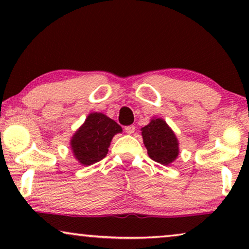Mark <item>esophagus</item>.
Returning <instances> with one entry per match:
<instances>
[{
  "instance_id": "esophagus-1",
  "label": "esophagus",
  "mask_w": 249,
  "mask_h": 249,
  "mask_svg": "<svg viewBox=\"0 0 249 249\" xmlns=\"http://www.w3.org/2000/svg\"><path fill=\"white\" fill-rule=\"evenodd\" d=\"M135 129H136V127H135V125H132V124H131V125H127V127H124L125 132H127V134H129V135L134 134Z\"/></svg>"
}]
</instances>
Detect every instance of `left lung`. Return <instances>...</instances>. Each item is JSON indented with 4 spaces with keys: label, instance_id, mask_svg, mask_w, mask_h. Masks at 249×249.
Here are the masks:
<instances>
[{
    "label": "left lung",
    "instance_id": "1",
    "mask_svg": "<svg viewBox=\"0 0 249 249\" xmlns=\"http://www.w3.org/2000/svg\"><path fill=\"white\" fill-rule=\"evenodd\" d=\"M142 136L153 161L168 165L177 159L179 154L178 139L164 120L152 119L147 125L142 128Z\"/></svg>",
    "mask_w": 249,
    "mask_h": 249
}]
</instances>
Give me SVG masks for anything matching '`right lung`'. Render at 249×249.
Listing matches in <instances>:
<instances>
[{
	"instance_id": "add662e5",
	"label": "right lung",
	"mask_w": 249,
	"mask_h": 249,
	"mask_svg": "<svg viewBox=\"0 0 249 249\" xmlns=\"http://www.w3.org/2000/svg\"><path fill=\"white\" fill-rule=\"evenodd\" d=\"M122 128L103 113H90L71 138L74 158L84 165H91L107 156L114 135Z\"/></svg>"
}]
</instances>
